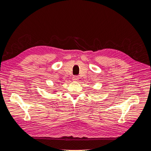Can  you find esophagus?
<instances>
[{
	"mask_svg": "<svg viewBox=\"0 0 151 151\" xmlns=\"http://www.w3.org/2000/svg\"><path fill=\"white\" fill-rule=\"evenodd\" d=\"M72 80L74 81H77L79 80V77L77 76H74V77H73V78H72Z\"/></svg>",
	"mask_w": 151,
	"mask_h": 151,
	"instance_id": "1",
	"label": "esophagus"
}]
</instances>
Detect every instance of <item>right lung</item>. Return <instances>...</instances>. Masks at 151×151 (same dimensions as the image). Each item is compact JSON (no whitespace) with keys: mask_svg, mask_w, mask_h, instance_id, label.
<instances>
[{"mask_svg":"<svg viewBox=\"0 0 151 151\" xmlns=\"http://www.w3.org/2000/svg\"><path fill=\"white\" fill-rule=\"evenodd\" d=\"M55 91H54V93H55Z\"/></svg>","mask_w":151,"mask_h":151,"instance_id":"right-lung-1","label":"right lung"}]
</instances>
